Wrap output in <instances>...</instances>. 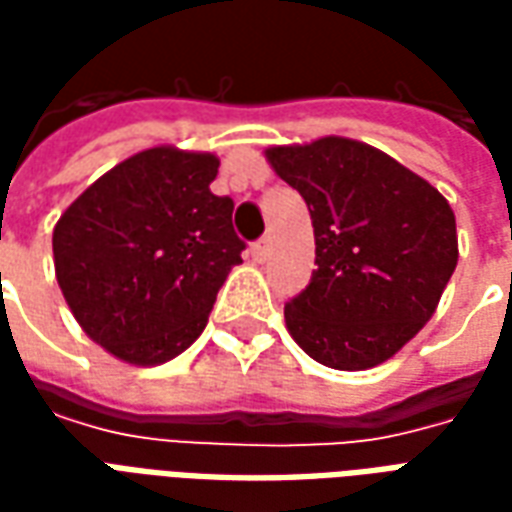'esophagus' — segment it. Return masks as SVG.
<instances>
[{
    "label": "esophagus",
    "instance_id": "esophagus-1",
    "mask_svg": "<svg viewBox=\"0 0 512 512\" xmlns=\"http://www.w3.org/2000/svg\"><path fill=\"white\" fill-rule=\"evenodd\" d=\"M249 252H252V260H255V263H266L268 255H271V241H268V238H260V241L252 244Z\"/></svg>",
    "mask_w": 512,
    "mask_h": 512
}]
</instances>
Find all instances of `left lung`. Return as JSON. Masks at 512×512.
Returning a JSON list of instances; mask_svg holds the SVG:
<instances>
[{"label": "left lung", "mask_w": 512, "mask_h": 512, "mask_svg": "<svg viewBox=\"0 0 512 512\" xmlns=\"http://www.w3.org/2000/svg\"><path fill=\"white\" fill-rule=\"evenodd\" d=\"M315 227V271L285 304L304 354L334 370L395 356L430 321L458 263L450 202L395 158L343 136L268 147Z\"/></svg>", "instance_id": "left-lung-1"}]
</instances>
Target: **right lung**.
Listing matches in <instances>:
<instances>
[{"mask_svg": "<svg viewBox=\"0 0 512 512\" xmlns=\"http://www.w3.org/2000/svg\"><path fill=\"white\" fill-rule=\"evenodd\" d=\"M219 158L150 147L109 169L54 227L62 296L90 340L131 365H161L205 329L246 244Z\"/></svg>", "mask_w": 512, "mask_h": 512, "instance_id": "right-lung-1", "label": "right lung"}]
</instances>
